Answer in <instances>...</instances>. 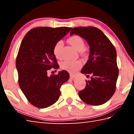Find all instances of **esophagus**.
<instances>
[{
	"label": "esophagus",
	"instance_id": "esophagus-1",
	"mask_svg": "<svg viewBox=\"0 0 134 134\" xmlns=\"http://www.w3.org/2000/svg\"><path fill=\"white\" fill-rule=\"evenodd\" d=\"M70 79H72V80H76L77 77L76 76L73 75V74H70Z\"/></svg>",
	"mask_w": 134,
	"mask_h": 134
}]
</instances>
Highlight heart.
I'll return each instance as SVG.
<instances>
[{
	"label": "heart",
	"instance_id": "obj_1",
	"mask_svg": "<svg viewBox=\"0 0 134 134\" xmlns=\"http://www.w3.org/2000/svg\"><path fill=\"white\" fill-rule=\"evenodd\" d=\"M67 41L70 44H71L76 50L80 51L85 48V43L82 38L77 35H73L67 39ZM63 43L62 41H59L54 45L53 49V54L56 58L60 59L61 49L63 47ZM82 65V63L79 60L70 61L65 60L61 64V68L63 70H66L70 72L74 73L77 70H78Z\"/></svg>",
	"mask_w": 134,
	"mask_h": 134
}]
</instances>
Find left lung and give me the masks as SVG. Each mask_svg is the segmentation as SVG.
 Returning <instances> with one entry per match:
<instances>
[{
	"label": "left lung",
	"instance_id": "obj_1",
	"mask_svg": "<svg viewBox=\"0 0 134 134\" xmlns=\"http://www.w3.org/2000/svg\"><path fill=\"white\" fill-rule=\"evenodd\" d=\"M72 34L80 35L90 46L89 60L81 72L87 76L91 74V80H86V86L79 92V97L88 105H102L116 90L119 74L116 49L103 32L96 27L74 28L70 35Z\"/></svg>",
	"mask_w": 134,
	"mask_h": 134
}]
</instances>
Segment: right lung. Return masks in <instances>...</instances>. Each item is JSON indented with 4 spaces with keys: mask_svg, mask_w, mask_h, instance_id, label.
<instances>
[{
    "mask_svg": "<svg viewBox=\"0 0 134 134\" xmlns=\"http://www.w3.org/2000/svg\"><path fill=\"white\" fill-rule=\"evenodd\" d=\"M71 28L38 26L25 35L16 60L18 83L31 105L38 108L53 105L60 96V87L69 79L65 70L57 74L47 75L51 68L59 65L53 49L57 42L70 31Z\"/></svg>",
    "mask_w": 134,
    "mask_h": 134,
    "instance_id": "obj_1",
    "label": "right lung"
}]
</instances>
